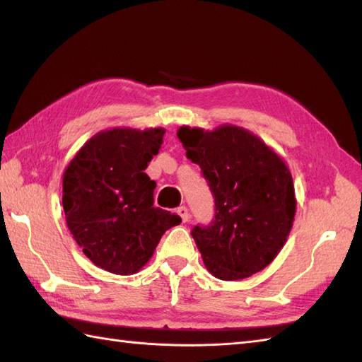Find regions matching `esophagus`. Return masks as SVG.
I'll use <instances>...</instances> for the list:
<instances>
[{
	"mask_svg": "<svg viewBox=\"0 0 362 362\" xmlns=\"http://www.w3.org/2000/svg\"><path fill=\"white\" fill-rule=\"evenodd\" d=\"M177 213H179V216L182 218V221H183V222H188V219H189V213H188V209H187L185 205L179 206V209H177Z\"/></svg>",
	"mask_w": 362,
	"mask_h": 362,
	"instance_id": "esophagus-1",
	"label": "esophagus"
}]
</instances>
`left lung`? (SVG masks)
<instances>
[{
    "label": "left lung",
    "instance_id": "obj_1",
    "mask_svg": "<svg viewBox=\"0 0 362 362\" xmlns=\"http://www.w3.org/2000/svg\"><path fill=\"white\" fill-rule=\"evenodd\" d=\"M177 136L197 163L214 197V221L193 228L205 267L219 280L263 271L286 243L296 216L289 168L250 130L182 126Z\"/></svg>",
    "mask_w": 362,
    "mask_h": 362
}]
</instances>
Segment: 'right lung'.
I'll use <instances>...</instances> for the list:
<instances>
[{
    "mask_svg": "<svg viewBox=\"0 0 362 362\" xmlns=\"http://www.w3.org/2000/svg\"><path fill=\"white\" fill-rule=\"evenodd\" d=\"M165 129L115 127L93 135L64 173L68 230L86 257L117 275L136 274L179 214L153 206L156 182L144 173Z\"/></svg>",
    "mask_w": 362,
    "mask_h": 362,
    "instance_id": "obj_1",
    "label": "right lung"
}]
</instances>
